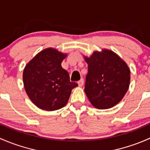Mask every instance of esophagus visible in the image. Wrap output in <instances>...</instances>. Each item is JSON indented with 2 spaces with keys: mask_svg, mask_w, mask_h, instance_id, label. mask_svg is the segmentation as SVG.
Here are the masks:
<instances>
[{
  "mask_svg": "<svg viewBox=\"0 0 150 150\" xmlns=\"http://www.w3.org/2000/svg\"><path fill=\"white\" fill-rule=\"evenodd\" d=\"M78 84L79 86H83V84H84V79H81L78 81Z\"/></svg>",
  "mask_w": 150,
  "mask_h": 150,
  "instance_id": "1",
  "label": "esophagus"
}]
</instances>
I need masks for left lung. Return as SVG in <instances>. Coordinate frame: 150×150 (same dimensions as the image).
I'll return each instance as SVG.
<instances>
[{
    "instance_id": "left-lung-1",
    "label": "left lung",
    "mask_w": 150,
    "mask_h": 150,
    "mask_svg": "<svg viewBox=\"0 0 150 150\" xmlns=\"http://www.w3.org/2000/svg\"><path fill=\"white\" fill-rule=\"evenodd\" d=\"M84 60L88 64L84 92L92 105L108 109L118 104L130 84V69L126 62L106 49L94 52Z\"/></svg>"
}]
</instances>
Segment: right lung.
<instances>
[{
	"instance_id": "1",
	"label": "right lung",
	"mask_w": 150,
	"mask_h": 150,
	"mask_svg": "<svg viewBox=\"0 0 150 150\" xmlns=\"http://www.w3.org/2000/svg\"><path fill=\"white\" fill-rule=\"evenodd\" d=\"M67 54L47 48L37 54L23 72L25 91L39 108L52 111L64 108L71 90L78 84L70 81L67 71L61 66Z\"/></svg>"
}]
</instances>
